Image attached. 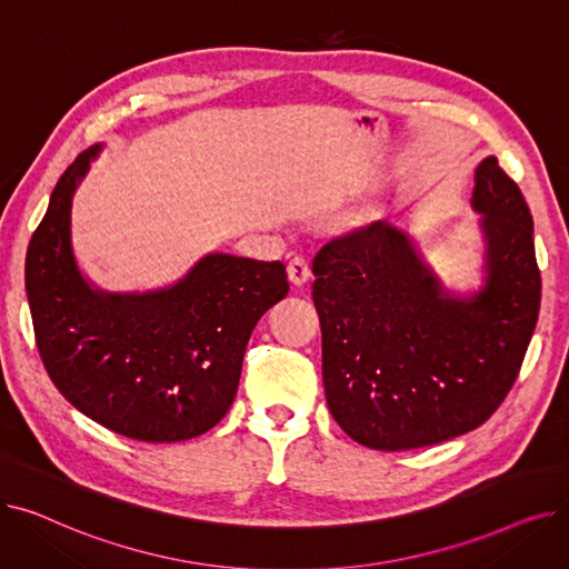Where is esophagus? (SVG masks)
Returning a JSON list of instances; mask_svg holds the SVG:
<instances>
[{"mask_svg": "<svg viewBox=\"0 0 569 569\" xmlns=\"http://www.w3.org/2000/svg\"><path fill=\"white\" fill-rule=\"evenodd\" d=\"M311 277V267L309 262L302 258V256H295L290 262H288V279L292 286H305Z\"/></svg>", "mask_w": 569, "mask_h": 569, "instance_id": "obj_1", "label": "esophagus"}]
</instances>
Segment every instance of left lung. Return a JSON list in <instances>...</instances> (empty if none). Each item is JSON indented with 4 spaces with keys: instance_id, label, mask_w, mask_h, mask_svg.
<instances>
[{
    "instance_id": "obj_1",
    "label": "left lung",
    "mask_w": 569,
    "mask_h": 569,
    "mask_svg": "<svg viewBox=\"0 0 569 569\" xmlns=\"http://www.w3.org/2000/svg\"><path fill=\"white\" fill-rule=\"evenodd\" d=\"M485 286L455 297L397 226L376 221L313 260L325 397L360 445L401 452L485 425L519 376L542 279L532 217L496 157L475 170Z\"/></svg>"
}]
</instances>
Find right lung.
Returning <instances> with one entry per match:
<instances>
[{"label":"right lung","mask_w":569,"mask_h":569,"mask_svg":"<svg viewBox=\"0 0 569 569\" xmlns=\"http://www.w3.org/2000/svg\"><path fill=\"white\" fill-rule=\"evenodd\" d=\"M99 149L59 177L27 249L41 360L62 397L101 427L142 442L189 440L232 406L253 327L288 295L286 267L209 253L154 292L89 286L71 247V202Z\"/></svg>","instance_id":"obj_1"}]
</instances>
